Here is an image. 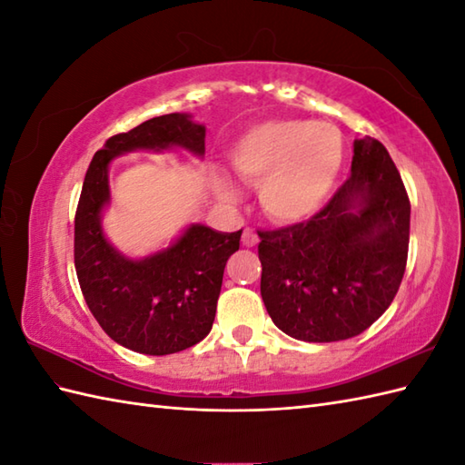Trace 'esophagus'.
I'll return each mask as SVG.
<instances>
[{"mask_svg":"<svg viewBox=\"0 0 465 465\" xmlns=\"http://www.w3.org/2000/svg\"><path fill=\"white\" fill-rule=\"evenodd\" d=\"M258 242H260L258 233H255L253 230H250V227H245L243 233H242V243L245 245V248H255V245H258Z\"/></svg>","mask_w":465,"mask_h":465,"instance_id":"1","label":"esophagus"}]
</instances>
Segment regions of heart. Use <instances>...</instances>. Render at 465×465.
<instances>
[{
	"label": "heart",
	"mask_w": 465,
	"mask_h": 465,
	"mask_svg": "<svg viewBox=\"0 0 465 465\" xmlns=\"http://www.w3.org/2000/svg\"><path fill=\"white\" fill-rule=\"evenodd\" d=\"M343 162L341 134L330 124L268 122L245 134L232 150V167L243 182L260 185V203L272 220L295 223L328 200ZM223 197H233L220 183Z\"/></svg>",
	"instance_id": "heart-1"
}]
</instances>
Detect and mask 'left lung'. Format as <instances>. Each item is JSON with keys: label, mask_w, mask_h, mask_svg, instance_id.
I'll list each match as a JSON object with an SVG mask.
<instances>
[{"label": "left lung", "mask_w": 465, "mask_h": 465, "mask_svg": "<svg viewBox=\"0 0 465 465\" xmlns=\"http://www.w3.org/2000/svg\"><path fill=\"white\" fill-rule=\"evenodd\" d=\"M258 235L262 298L273 323L302 341L348 340L400 290L410 197L388 150L363 137L353 143L351 175L318 213Z\"/></svg>", "instance_id": "obj_1"}]
</instances>
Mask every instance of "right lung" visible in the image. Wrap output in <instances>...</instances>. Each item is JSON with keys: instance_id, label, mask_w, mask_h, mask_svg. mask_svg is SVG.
Masks as SVG:
<instances>
[{"instance_id": "obj_1", "label": "right lung", "mask_w": 465, "mask_h": 465, "mask_svg": "<svg viewBox=\"0 0 465 465\" xmlns=\"http://www.w3.org/2000/svg\"><path fill=\"white\" fill-rule=\"evenodd\" d=\"M205 127L185 114L152 117L112 135L87 167L75 210L74 263L87 308L102 330L127 350L167 355L192 348L210 333L227 258L240 250L242 230L220 233L187 227L172 248L132 262L104 238L100 213L110 202L107 165L134 150L185 147L205 152Z\"/></svg>"}]
</instances>
